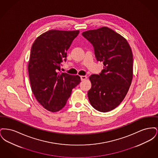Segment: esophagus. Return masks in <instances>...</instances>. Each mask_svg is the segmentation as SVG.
<instances>
[{
  "label": "esophagus",
  "instance_id": "obj_1",
  "mask_svg": "<svg viewBox=\"0 0 158 158\" xmlns=\"http://www.w3.org/2000/svg\"><path fill=\"white\" fill-rule=\"evenodd\" d=\"M87 79V77L86 76H81V81H84Z\"/></svg>",
  "mask_w": 158,
  "mask_h": 158
}]
</instances>
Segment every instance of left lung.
<instances>
[{
	"label": "left lung",
	"instance_id": "1",
	"mask_svg": "<svg viewBox=\"0 0 158 158\" xmlns=\"http://www.w3.org/2000/svg\"><path fill=\"white\" fill-rule=\"evenodd\" d=\"M93 45L97 60L102 61L99 75H92L88 96L91 105L100 112L110 111L120 104L133 79V53L125 38L106 27L83 32Z\"/></svg>",
	"mask_w": 158,
	"mask_h": 158
}]
</instances>
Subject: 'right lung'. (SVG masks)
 <instances>
[{
  "label": "right lung",
  "mask_w": 158,
  "mask_h": 158,
  "mask_svg": "<svg viewBox=\"0 0 158 158\" xmlns=\"http://www.w3.org/2000/svg\"><path fill=\"white\" fill-rule=\"evenodd\" d=\"M79 33V30L48 31L38 36L31 47L28 65L31 90L49 111L61 110L81 81L79 76L59 72L61 63L66 60V52Z\"/></svg>",
  "instance_id": "1"
}]
</instances>
